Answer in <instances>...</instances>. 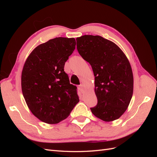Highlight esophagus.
I'll return each mask as SVG.
<instances>
[{"label": "esophagus", "mask_w": 157, "mask_h": 157, "mask_svg": "<svg viewBox=\"0 0 157 157\" xmlns=\"http://www.w3.org/2000/svg\"><path fill=\"white\" fill-rule=\"evenodd\" d=\"M78 89H79V90L81 92H83V90H84V85L83 84H80L79 86H78Z\"/></svg>", "instance_id": "obj_1"}]
</instances>
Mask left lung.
<instances>
[{
    "instance_id": "8db88e82",
    "label": "left lung",
    "mask_w": 157,
    "mask_h": 157,
    "mask_svg": "<svg viewBox=\"0 0 157 157\" xmlns=\"http://www.w3.org/2000/svg\"><path fill=\"white\" fill-rule=\"evenodd\" d=\"M77 48L92 66L95 77L97 105L90 108L96 117L105 122L118 119L129 105L134 78L129 61L114 42L101 36L77 38Z\"/></svg>"
}]
</instances>
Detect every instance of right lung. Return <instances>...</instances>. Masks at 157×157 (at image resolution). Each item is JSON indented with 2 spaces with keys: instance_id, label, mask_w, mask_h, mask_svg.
<instances>
[{
  "instance_id": "right-lung-1",
  "label": "right lung",
  "mask_w": 157,
  "mask_h": 157,
  "mask_svg": "<svg viewBox=\"0 0 157 157\" xmlns=\"http://www.w3.org/2000/svg\"><path fill=\"white\" fill-rule=\"evenodd\" d=\"M75 45L74 38L49 40L33 50L23 66V96L33 115L47 124L65 119L79 101L77 88L64 71Z\"/></svg>"
}]
</instances>
